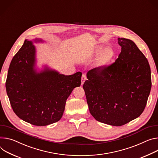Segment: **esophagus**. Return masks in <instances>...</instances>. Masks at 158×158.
<instances>
[{
    "instance_id": "34e87169",
    "label": "esophagus",
    "mask_w": 158,
    "mask_h": 158,
    "mask_svg": "<svg viewBox=\"0 0 158 158\" xmlns=\"http://www.w3.org/2000/svg\"><path fill=\"white\" fill-rule=\"evenodd\" d=\"M86 76H85V74H82V78H81V84L82 85L84 84V82H85V81L86 80Z\"/></svg>"
}]
</instances>
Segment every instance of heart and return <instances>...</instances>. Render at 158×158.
<instances>
[{
	"instance_id": "1",
	"label": "heart",
	"mask_w": 158,
	"mask_h": 158,
	"mask_svg": "<svg viewBox=\"0 0 158 158\" xmlns=\"http://www.w3.org/2000/svg\"><path fill=\"white\" fill-rule=\"evenodd\" d=\"M102 49H103L102 47H98L96 50V53L98 54H99L100 52H102ZM112 56H113L112 50L110 48L105 49L101 54V56H100V64H101V65L106 64L111 59Z\"/></svg>"
}]
</instances>
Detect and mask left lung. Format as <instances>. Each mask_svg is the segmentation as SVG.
<instances>
[{
	"instance_id": "8db88e82",
	"label": "left lung",
	"mask_w": 158,
	"mask_h": 158,
	"mask_svg": "<svg viewBox=\"0 0 158 158\" xmlns=\"http://www.w3.org/2000/svg\"><path fill=\"white\" fill-rule=\"evenodd\" d=\"M122 50L115 62L89 70L83 84L91 115L98 122L122 126L144 110L151 89L148 59L135 43L118 38Z\"/></svg>"
}]
</instances>
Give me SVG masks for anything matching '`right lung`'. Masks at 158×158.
<instances>
[{
	"label": "right lung",
	"instance_id": "obj_1",
	"mask_svg": "<svg viewBox=\"0 0 158 158\" xmlns=\"http://www.w3.org/2000/svg\"><path fill=\"white\" fill-rule=\"evenodd\" d=\"M35 41H42L38 38ZM35 56L33 42L25 40L10 64L6 88L19 118L34 125L45 126L60 120L67 99L81 85L82 73L65 76L47 67L37 73Z\"/></svg>",
	"mask_w": 158,
	"mask_h": 158
}]
</instances>
